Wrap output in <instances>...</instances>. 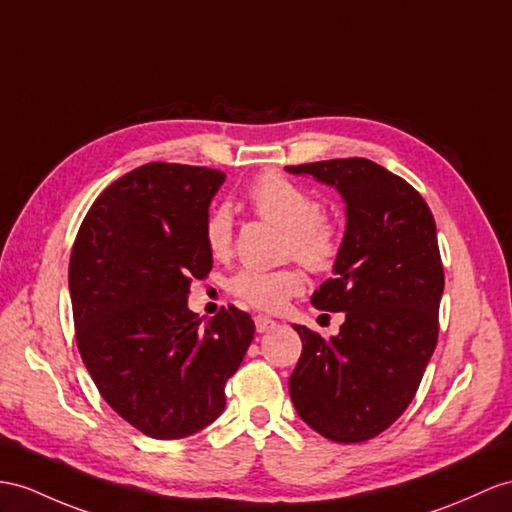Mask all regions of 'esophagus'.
<instances>
[{
    "label": "esophagus",
    "mask_w": 512,
    "mask_h": 512,
    "mask_svg": "<svg viewBox=\"0 0 512 512\" xmlns=\"http://www.w3.org/2000/svg\"><path fill=\"white\" fill-rule=\"evenodd\" d=\"M254 323H256V332H260V334L276 328V321L269 319V317H260V315H258V317L254 319Z\"/></svg>",
    "instance_id": "obj_1"
}]
</instances>
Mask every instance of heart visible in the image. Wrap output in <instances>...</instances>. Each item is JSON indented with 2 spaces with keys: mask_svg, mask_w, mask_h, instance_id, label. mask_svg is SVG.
<instances>
[{
  "mask_svg": "<svg viewBox=\"0 0 512 512\" xmlns=\"http://www.w3.org/2000/svg\"><path fill=\"white\" fill-rule=\"evenodd\" d=\"M254 213L282 230V256H293L313 271L330 269L339 256L341 234L334 221L321 215V204L302 186L280 173H265L247 191ZM210 254L223 258L232 252L234 213L221 204L210 210L204 226ZM230 291L258 310L276 313L291 297L304 291V276L295 267L276 271H239Z\"/></svg>",
  "mask_w": 512,
  "mask_h": 512,
  "instance_id": "1",
  "label": "heart"
}]
</instances>
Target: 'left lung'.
<instances>
[{
    "label": "left lung",
    "instance_id": "8db88e82",
    "mask_svg": "<svg viewBox=\"0 0 512 512\" xmlns=\"http://www.w3.org/2000/svg\"><path fill=\"white\" fill-rule=\"evenodd\" d=\"M286 171L332 186L345 204L332 280L310 297L319 310L345 313V323L330 339L295 323L304 350L291 400L326 439L367 441L413 402L436 347L445 284L436 223L413 186L367 158Z\"/></svg>",
    "mask_w": 512,
    "mask_h": 512
}]
</instances>
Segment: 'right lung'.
I'll list each match as a JSON object with an SVG mask.
<instances>
[{
	"mask_svg": "<svg viewBox=\"0 0 512 512\" xmlns=\"http://www.w3.org/2000/svg\"><path fill=\"white\" fill-rule=\"evenodd\" d=\"M226 176L149 162L112 182L86 213L69 263L80 356L108 406L152 439L210 426L254 339L234 306L206 326L191 278L213 269L204 226Z\"/></svg>",
	"mask_w": 512,
	"mask_h": 512,
	"instance_id": "obj_1",
	"label": "right lung"
}]
</instances>
